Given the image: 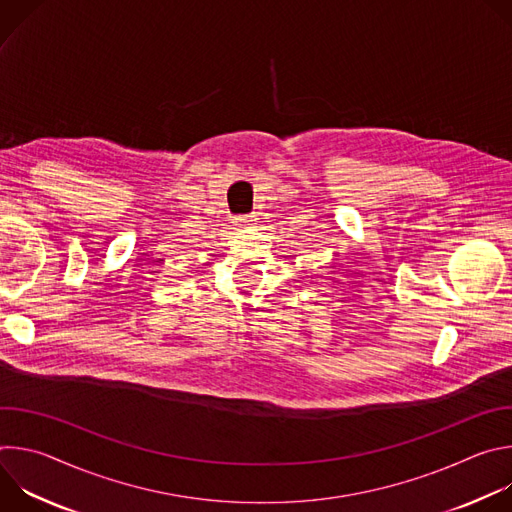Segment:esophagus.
Instances as JSON below:
<instances>
[{
	"label": "esophagus",
	"instance_id": "obj_1",
	"mask_svg": "<svg viewBox=\"0 0 512 512\" xmlns=\"http://www.w3.org/2000/svg\"><path fill=\"white\" fill-rule=\"evenodd\" d=\"M237 223H239V225H249V223H253V218H251V216H239Z\"/></svg>",
	"mask_w": 512,
	"mask_h": 512
}]
</instances>
